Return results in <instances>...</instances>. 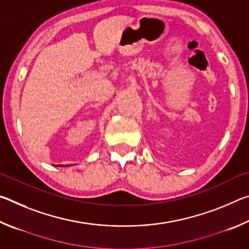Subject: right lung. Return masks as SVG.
I'll use <instances>...</instances> for the list:
<instances>
[{
	"label": "right lung",
	"mask_w": 249,
	"mask_h": 249,
	"mask_svg": "<svg viewBox=\"0 0 249 249\" xmlns=\"http://www.w3.org/2000/svg\"><path fill=\"white\" fill-rule=\"evenodd\" d=\"M60 167H61V166H60Z\"/></svg>",
	"instance_id": "1"
}]
</instances>
